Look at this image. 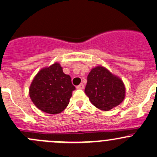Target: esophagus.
Listing matches in <instances>:
<instances>
[{"instance_id": "esophagus-1", "label": "esophagus", "mask_w": 157, "mask_h": 157, "mask_svg": "<svg viewBox=\"0 0 157 157\" xmlns=\"http://www.w3.org/2000/svg\"><path fill=\"white\" fill-rule=\"evenodd\" d=\"M84 88V85H83V83H80V85H78V86H77V89H80V90H82V89Z\"/></svg>"}]
</instances>
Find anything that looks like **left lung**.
Returning <instances> with one entry per match:
<instances>
[{"mask_svg":"<svg viewBox=\"0 0 157 157\" xmlns=\"http://www.w3.org/2000/svg\"><path fill=\"white\" fill-rule=\"evenodd\" d=\"M85 93L94 106L109 111L124 100L125 87L119 77L105 67L97 66L88 74Z\"/></svg>","mask_w":157,"mask_h":157,"instance_id":"8db88e82","label":"left lung"}]
</instances>
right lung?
I'll list each match as a JSON object with an SVG mask.
<instances>
[{"instance_id": "add662e5", "label": "right lung", "mask_w": 157, "mask_h": 157, "mask_svg": "<svg viewBox=\"0 0 157 157\" xmlns=\"http://www.w3.org/2000/svg\"><path fill=\"white\" fill-rule=\"evenodd\" d=\"M74 90L71 77L64 74L59 63L56 62L38 72L30 85L29 93L38 109L55 115L66 109Z\"/></svg>"}]
</instances>
